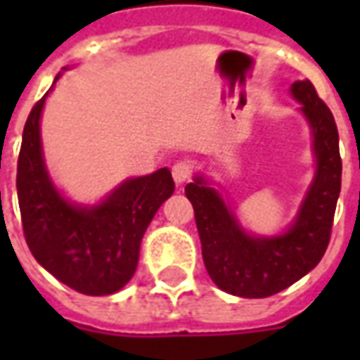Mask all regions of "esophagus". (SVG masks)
<instances>
[{"label":"esophagus","instance_id":"obj_1","mask_svg":"<svg viewBox=\"0 0 360 360\" xmlns=\"http://www.w3.org/2000/svg\"><path fill=\"white\" fill-rule=\"evenodd\" d=\"M172 175L173 181L181 185V183H185L193 177V162L191 160H179V162H175L172 167Z\"/></svg>","mask_w":360,"mask_h":360}]
</instances>
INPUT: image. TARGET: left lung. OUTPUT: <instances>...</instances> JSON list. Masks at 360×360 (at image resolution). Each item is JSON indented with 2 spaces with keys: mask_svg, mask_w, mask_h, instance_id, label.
Masks as SVG:
<instances>
[{
  "mask_svg": "<svg viewBox=\"0 0 360 360\" xmlns=\"http://www.w3.org/2000/svg\"><path fill=\"white\" fill-rule=\"evenodd\" d=\"M291 92L302 103L312 127L318 169L299 218L285 235L271 239L250 237L237 226L224 200L214 188L206 187L202 177L185 187L195 208L204 266L219 289L237 297L262 299L283 291L322 260L332 237L341 191L338 127L312 82H293Z\"/></svg>",
  "mask_w": 360,
  "mask_h": 360,
  "instance_id": "8db88e82",
  "label": "left lung"
}]
</instances>
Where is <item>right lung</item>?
Wrapping results in <instances>:
<instances>
[{
	"mask_svg": "<svg viewBox=\"0 0 360 360\" xmlns=\"http://www.w3.org/2000/svg\"><path fill=\"white\" fill-rule=\"evenodd\" d=\"M59 75L56 77V81ZM34 103L22 131L17 162L22 233L32 257L53 278L82 295H111L133 278L142 235L175 183L167 167L125 181L94 208H77L51 185L40 146V113Z\"/></svg>",
	"mask_w": 360,
	"mask_h": 360,
	"instance_id": "1",
	"label": "right lung"
}]
</instances>
